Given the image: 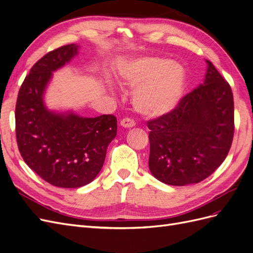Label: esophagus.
Returning <instances> with one entry per match:
<instances>
[{
  "mask_svg": "<svg viewBox=\"0 0 253 253\" xmlns=\"http://www.w3.org/2000/svg\"><path fill=\"white\" fill-rule=\"evenodd\" d=\"M120 125L124 127H133L135 126V121L131 118H124L120 121Z\"/></svg>",
  "mask_w": 253,
  "mask_h": 253,
  "instance_id": "esophagus-1",
  "label": "esophagus"
}]
</instances>
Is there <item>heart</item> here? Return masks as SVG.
Segmentation results:
<instances>
[{"label":"heart","instance_id":"b5f03b06","mask_svg":"<svg viewBox=\"0 0 253 253\" xmlns=\"http://www.w3.org/2000/svg\"><path fill=\"white\" fill-rule=\"evenodd\" d=\"M126 86L135 87L134 109L148 118H158L174 111L181 100L186 85L183 67L162 57L134 60L121 73Z\"/></svg>","mask_w":253,"mask_h":253}]
</instances>
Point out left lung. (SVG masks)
<instances>
[{
  "instance_id": "obj_1",
  "label": "left lung",
  "mask_w": 253,
  "mask_h": 253,
  "mask_svg": "<svg viewBox=\"0 0 253 253\" xmlns=\"http://www.w3.org/2000/svg\"><path fill=\"white\" fill-rule=\"evenodd\" d=\"M204 84L176 109L148 121L149 168L171 186L197 183L223 164L234 134V102L229 83L210 61Z\"/></svg>"
}]
</instances>
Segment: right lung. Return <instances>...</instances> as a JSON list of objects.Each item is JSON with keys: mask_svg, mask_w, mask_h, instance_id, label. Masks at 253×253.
<instances>
[{"mask_svg": "<svg viewBox=\"0 0 253 253\" xmlns=\"http://www.w3.org/2000/svg\"><path fill=\"white\" fill-rule=\"evenodd\" d=\"M79 46L53 49L32 67L23 81L16 104V136L26 165L50 185L79 188L102 169L110 142L117 134L113 115L95 118L48 111L43 94L52 72L70 62Z\"/></svg>", "mask_w": 253, "mask_h": 253, "instance_id": "1", "label": "right lung"}]
</instances>
